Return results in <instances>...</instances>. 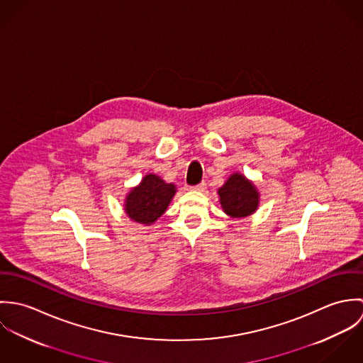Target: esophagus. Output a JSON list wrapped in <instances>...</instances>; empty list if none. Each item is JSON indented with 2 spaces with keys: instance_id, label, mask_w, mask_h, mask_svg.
Wrapping results in <instances>:
<instances>
[{
  "instance_id": "obj_1",
  "label": "esophagus",
  "mask_w": 363,
  "mask_h": 363,
  "mask_svg": "<svg viewBox=\"0 0 363 363\" xmlns=\"http://www.w3.org/2000/svg\"><path fill=\"white\" fill-rule=\"evenodd\" d=\"M190 189L194 190V191H204V190H206V183H200V184L193 186V187H190Z\"/></svg>"
}]
</instances>
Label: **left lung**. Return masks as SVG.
Here are the masks:
<instances>
[{"label": "left lung", "instance_id": "left-lung-1", "mask_svg": "<svg viewBox=\"0 0 363 363\" xmlns=\"http://www.w3.org/2000/svg\"><path fill=\"white\" fill-rule=\"evenodd\" d=\"M223 212L232 218H245L259 208L256 186L240 173H233L218 190Z\"/></svg>", "mask_w": 363, "mask_h": 363}]
</instances>
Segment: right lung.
Segmentation results:
<instances>
[{"instance_id": "1", "label": "right lung", "mask_w": 363, "mask_h": 363, "mask_svg": "<svg viewBox=\"0 0 363 363\" xmlns=\"http://www.w3.org/2000/svg\"><path fill=\"white\" fill-rule=\"evenodd\" d=\"M174 193V184L166 183L159 176L150 173L127 194L125 213L138 223L151 225L166 211Z\"/></svg>"}]
</instances>
